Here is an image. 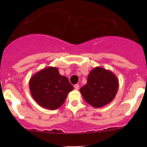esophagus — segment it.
<instances>
[{
    "label": "esophagus",
    "mask_w": 147,
    "mask_h": 147,
    "mask_svg": "<svg viewBox=\"0 0 147 147\" xmlns=\"http://www.w3.org/2000/svg\"><path fill=\"white\" fill-rule=\"evenodd\" d=\"M79 87H80L79 84H75V85H74V88H75L76 90H79Z\"/></svg>",
    "instance_id": "obj_1"
}]
</instances>
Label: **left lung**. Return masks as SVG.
Instances as JSON below:
<instances>
[{
  "mask_svg": "<svg viewBox=\"0 0 147 147\" xmlns=\"http://www.w3.org/2000/svg\"><path fill=\"white\" fill-rule=\"evenodd\" d=\"M118 88L119 82L113 72L96 67L90 71L87 84L81 87L80 92L89 105L100 108L115 99Z\"/></svg>",
  "mask_w": 147,
  "mask_h": 147,
  "instance_id": "left-lung-1",
  "label": "left lung"
}]
</instances>
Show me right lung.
<instances>
[{
	"label": "right lung",
	"instance_id": "right-lung-1",
	"mask_svg": "<svg viewBox=\"0 0 147 147\" xmlns=\"http://www.w3.org/2000/svg\"><path fill=\"white\" fill-rule=\"evenodd\" d=\"M29 87L37 103L50 110L60 107L68 93L74 89L67 78L60 75L54 67L44 68L31 77Z\"/></svg>",
	"mask_w": 147,
	"mask_h": 147
}]
</instances>
